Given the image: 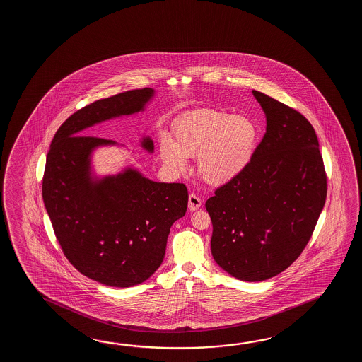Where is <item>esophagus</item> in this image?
I'll return each instance as SVG.
<instances>
[{"label":"esophagus","instance_id":"esophagus-1","mask_svg":"<svg viewBox=\"0 0 362 362\" xmlns=\"http://www.w3.org/2000/svg\"><path fill=\"white\" fill-rule=\"evenodd\" d=\"M200 206H202V200L195 195V194H190L189 195V204H187V207H189V211H197V209H199Z\"/></svg>","mask_w":362,"mask_h":362}]
</instances>
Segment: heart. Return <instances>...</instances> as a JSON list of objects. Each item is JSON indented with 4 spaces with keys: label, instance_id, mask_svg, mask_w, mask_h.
<instances>
[{
    "label": "heart",
    "instance_id": "1",
    "mask_svg": "<svg viewBox=\"0 0 362 362\" xmlns=\"http://www.w3.org/2000/svg\"><path fill=\"white\" fill-rule=\"evenodd\" d=\"M259 139L260 129L252 117L203 108L175 124L173 139L163 137L160 156L178 173L187 168V158L197 156L200 178L221 186L238 177L250 165Z\"/></svg>",
    "mask_w": 362,
    "mask_h": 362
}]
</instances>
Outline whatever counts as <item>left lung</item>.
<instances>
[{
	"mask_svg": "<svg viewBox=\"0 0 362 362\" xmlns=\"http://www.w3.org/2000/svg\"><path fill=\"white\" fill-rule=\"evenodd\" d=\"M267 132L250 165L206 202L211 251L231 277L259 282L287 269L307 246L327 182L312 124L300 112L252 90Z\"/></svg>",
	"mask_w": 362,
	"mask_h": 362,
	"instance_id": "1",
	"label": "left lung"
}]
</instances>
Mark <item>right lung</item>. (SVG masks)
<instances>
[{"mask_svg": "<svg viewBox=\"0 0 362 362\" xmlns=\"http://www.w3.org/2000/svg\"><path fill=\"white\" fill-rule=\"evenodd\" d=\"M154 94L134 89L85 106L62 124L47 153L42 199L55 237L69 262L102 285L131 287L151 277L170 226L186 214L184 184L155 182L133 167L103 177L92 168L95 148L117 144L85 129L144 111ZM141 147L151 154L154 142L144 137Z\"/></svg>", "mask_w": 362, "mask_h": 362, "instance_id": "right-lung-1", "label": "right lung"}]
</instances>
